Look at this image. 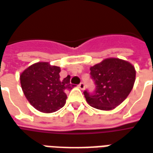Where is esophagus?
Returning <instances> with one entry per match:
<instances>
[{
  "label": "esophagus",
  "mask_w": 153,
  "mask_h": 153,
  "mask_svg": "<svg viewBox=\"0 0 153 153\" xmlns=\"http://www.w3.org/2000/svg\"><path fill=\"white\" fill-rule=\"evenodd\" d=\"M79 88L80 89H82V90H84V88H85V85H84V83H80V84H79Z\"/></svg>",
  "instance_id": "1"
}]
</instances>
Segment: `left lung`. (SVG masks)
<instances>
[{
    "label": "left lung",
    "instance_id": "8db88e82",
    "mask_svg": "<svg viewBox=\"0 0 153 153\" xmlns=\"http://www.w3.org/2000/svg\"><path fill=\"white\" fill-rule=\"evenodd\" d=\"M96 85L93 94L84 92L87 102L97 109L112 110L124 101L132 91L136 70L129 62L108 58L90 68Z\"/></svg>",
    "mask_w": 153,
    "mask_h": 153
}]
</instances>
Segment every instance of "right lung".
<instances>
[{
  "instance_id": "add662e5",
  "label": "right lung",
  "mask_w": 153,
  "mask_h": 153,
  "mask_svg": "<svg viewBox=\"0 0 153 153\" xmlns=\"http://www.w3.org/2000/svg\"><path fill=\"white\" fill-rule=\"evenodd\" d=\"M60 68L48 62L32 65L20 76L22 90L29 102L39 112L50 114L65 106L66 92L72 89L70 76L61 79Z\"/></svg>"
}]
</instances>
